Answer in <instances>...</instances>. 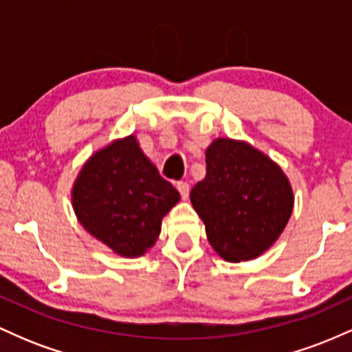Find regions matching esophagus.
<instances>
[{"instance_id":"34e87169","label":"esophagus","mask_w":352,"mask_h":352,"mask_svg":"<svg viewBox=\"0 0 352 352\" xmlns=\"http://www.w3.org/2000/svg\"><path fill=\"white\" fill-rule=\"evenodd\" d=\"M177 188H179L182 199L184 200H188V192H190V185L187 184V182H179L177 184Z\"/></svg>"}]
</instances>
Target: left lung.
<instances>
[{
  "label": "left lung",
  "mask_w": 352,
  "mask_h": 352,
  "mask_svg": "<svg viewBox=\"0 0 352 352\" xmlns=\"http://www.w3.org/2000/svg\"><path fill=\"white\" fill-rule=\"evenodd\" d=\"M207 173L190 192L208 243L230 263L254 260L288 225L294 195L283 168L245 140L218 137L205 151Z\"/></svg>",
  "instance_id": "1"
}]
</instances>
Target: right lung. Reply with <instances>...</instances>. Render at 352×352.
Segmentation results:
<instances>
[{
  "mask_svg": "<svg viewBox=\"0 0 352 352\" xmlns=\"http://www.w3.org/2000/svg\"><path fill=\"white\" fill-rule=\"evenodd\" d=\"M71 200L89 235L119 256L139 258L155 245L162 218L180 193L131 134L89 157L72 184Z\"/></svg>",
  "mask_w": 352,
  "mask_h": 352,
  "instance_id": "obj_1",
  "label": "right lung"
}]
</instances>
